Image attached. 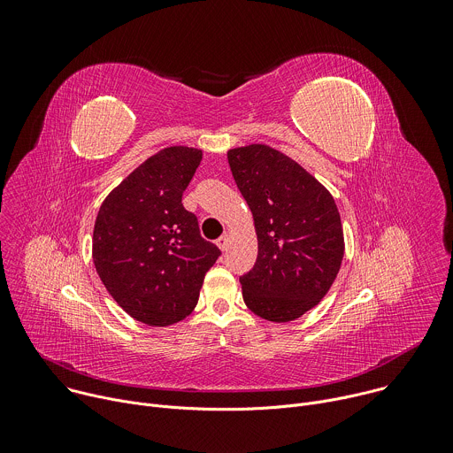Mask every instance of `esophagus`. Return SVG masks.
Masks as SVG:
<instances>
[{
	"label": "esophagus",
	"mask_w": 453,
	"mask_h": 453,
	"mask_svg": "<svg viewBox=\"0 0 453 453\" xmlns=\"http://www.w3.org/2000/svg\"><path fill=\"white\" fill-rule=\"evenodd\" d=\"M217 245H219L220 250H227V247H229V236H227V234H222V236L217 240Z\"/></svg>",
	"instance_id": "esophagus-1"
}]
</instances>
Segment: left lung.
Here are the masks:
<instances>
[{"label": "left lung", "instance_id": "obj_1", "mask_svg": "<svg viewBox=\"0 0 453 453\" xmlns=\"http://www.w3.org/2000/svg\"><path fill=\"white\" fill-rule=\"evenodd\" d=\"M227 161L257 236L252 271L240 278L250 311L288 322L320 303L344 257V233L332 193L283 152L252 143Z\"/></svg>", "mask_w": 453, "mask_h": 453}]
</instances>
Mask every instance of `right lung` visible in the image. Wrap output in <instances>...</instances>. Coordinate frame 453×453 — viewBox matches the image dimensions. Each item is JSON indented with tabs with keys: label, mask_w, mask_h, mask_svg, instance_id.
<instances>
[{
	"label": "right lung",
	"mask_w": 453,
	"mask_h": 453,
	"mask_svg": "<svg viewBox=\"0 0 453 453\" xmlns=\"http://www.w3.org/2000/svg\"><path fill=\"white\" fill-rule=\"evenodd\" d=\"M203 150L166 147L128 173L100 206L93 262L112 299L149 326H170L197 306L220 250L204 240L182 193Z\"/></svg>",
	"instance_id": "1"
}]
</instances>
